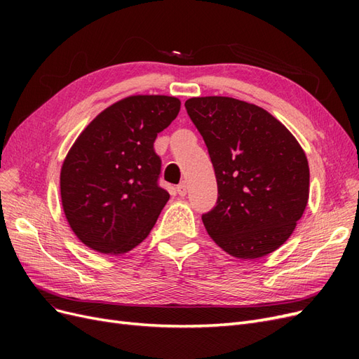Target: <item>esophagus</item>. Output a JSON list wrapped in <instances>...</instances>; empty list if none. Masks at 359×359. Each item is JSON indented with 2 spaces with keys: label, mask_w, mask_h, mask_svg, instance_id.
<instances>
[{
  "label": "esophagus",
  "mask_w": 359,
  "mask_h": 359,
  "mask_svg": "<svg viewBox=\"0 0 359 359\" xmlns=\"http://www.w3.org/2000/svg\"><path fill=\"white\" fill-rule=\"evenodd\" d=\"M177 191H178V194L180 196H186L187 194V191H189V187H187V184L186 182H181L180 186L177 187Z\"/></svg>",
  "instance_id": "obj_1"
}]
</instances>
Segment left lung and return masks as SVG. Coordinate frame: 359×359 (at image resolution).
I'll return each instance as SVG.
<instances>
[{
    "label": "left lung",
    "mask_w": 359,
    "mask_h": 359,
    "mask_svg": "<svg viewBox=\"0 0 359 359\" xmlns=\"http://www.w3.org/2000/svg\"><path fill=\"white\" fill-rule=\"evenodd\" d=\"M212 161L219 198L202 215L212 241L238 259H259L283 245L309 202L307 156L264 107L232 97L186 102Z\"/></svg>",
    "instance_id": "obj_1"
}]
</instances>
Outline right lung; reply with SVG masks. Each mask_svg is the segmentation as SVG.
Instances as JSON below:
<instances>
[{"label": "right lung", "instance_id": "obj_1", "mask_svg": "<svg viewBox=\"0 0 359 359\" xmlns=\"http://www.w3.org/2000/svg\"><path fill=\"white\" fill-rule=\"evenodd\" d=\"M181 109L170 95H128L106 107L74 140L62 161L64 215L94 252L123 255L153 229L169 193L158 187L154 140Z\"/></svg>", "mask_w": 359, "mask_h": 359}]
</instances>
